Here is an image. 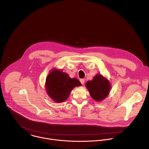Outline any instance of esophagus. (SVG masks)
Wrapping results in <instances>:
<instances>
[{
  "mask_svg": "<svg viewBox=\"0 0 149 149\" xmlns=\"http://www.w3.org/2000/svg\"><path fill=\"white\" fill-rule=\"evenodd\" d=\"M80 82H81V83L82 85H84V82H85V80H84V79H80Z\"/></svg>",
  "mask_w": 149,
  "mask_h": 149,
  "instance_id": "obj_1",
  "label": "esophagus"
}]
</instances>
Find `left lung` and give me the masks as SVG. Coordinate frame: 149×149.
Here are the masks:
<instances>
[{"label":"left lung","instance_id":"left-lung-1","mask_svg":"<svg viewBox=\"0 0 149 149\" xmlns=\"http://www.w3.org/2000/svg\"><path fill=\"white\" fill-rule=\"evenodd\" d=\"M86 86L88 89L91 97L96 101H100L105 98L111 89V85L108 79L101 75H96L92 81L86 83Z\"/></svg>","mask_w":149,"mask_h":149}]
</instances>
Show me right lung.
Segmentation results:
<instances>
[{
	"label": "right lung",
	"mask_w": 149,
	"mask_h": 149,
	"mask_svg": "<svg viewBox=\"0 0 149 149\" xmlns=\"http://www.w3.org/2000/svg\"><path fill=\"white\" fill-rule=\"evenodd\" d=\"M81 84L77 78H70L62 71L53 70L46 79V89L48 95L56 102H61L68 97L72 89Z\"/></svg>",
	"instance_id": "right-lung-1"
}]
</instances>
